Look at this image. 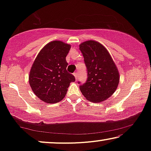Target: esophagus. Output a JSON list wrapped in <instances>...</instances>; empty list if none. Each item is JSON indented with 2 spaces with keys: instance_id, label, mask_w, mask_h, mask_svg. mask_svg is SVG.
Masks as SVG:
<instances>
[{
  "instance_id": "obj_1",
  "label": "esophagus",
  "mask_w": 151,
  "mask_h": 151,
  "mask_svg": "<svg viewBox=\"0 0 151 151\" xmlns=\"http://www.w3.org/2000/svg\"><path fill=\"white\" fill-rule=\"evenodd\" d=\"M73 75H74V76H75V78H76V79H77L78 77V72H76V73H74Z\"/></svg>"
}]
</instances>
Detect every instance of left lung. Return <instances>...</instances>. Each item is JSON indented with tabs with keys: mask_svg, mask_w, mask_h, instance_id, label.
Listing matches in <instances>:
<instances>
[{
	"mask_svg": "<svg viewBox=\"0 0 151 151\" xmlns=\"http://www.w3.org/2000/svg\"><path fill=\"white\" fill-rule=\"evenodd\" d=\"M84 57L87 78L80 84V89L91 102H102L115 91L119 75L116 65L106 48L96 41L88 40L80 45Z\"/></svg>",
	"mask_w": 151,
	"mask_h": 151,
	"instance_id": "left-lung-1",
	"label": "left lung"
}]
</instances>
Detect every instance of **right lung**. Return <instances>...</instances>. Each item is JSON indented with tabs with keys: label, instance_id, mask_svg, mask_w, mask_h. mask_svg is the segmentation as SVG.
Returning <instances> with one entry per match:
<instances>
[{
	"label": "right lung",
	"instance_id": "right-lung-1",
	"mask_svg": "<svg viewBox=\"0 0 151 151\" xmlns=\"http://www.w3.org/2000/svg\"><path fill=\"white\" fill-rule=\"evenodd\" d=\"M71 46L55 40L45 45L37 55L29 73V84L40 100L51 104L61 101L71 82L76 80L67 71L66 56Z\"/></svg>",
	"mask_w": 151,
	"mask_h": 151
}]
</instances>
